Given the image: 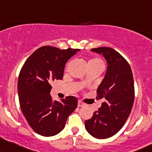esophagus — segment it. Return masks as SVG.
I'll return each instance as SVG.
<instances>
[{
  "mask_svg": "<svg viewBox=\"0 0 152 152\" xmlns=\"http://www.w3.org/2000/svg\"><path fill=\"white\" fill-rule=\"evenodd\" d=\"M85 105H86V104L82 103V102L80 101V100L78 102V107H83V106H85Z\"/></svg>",
  "mask_w": 152,
  "mask_h": 152,
  "instance_id": "obj_1",
  "label": "esophagus"
}]
</instances>
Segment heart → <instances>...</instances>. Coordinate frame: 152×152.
I'll return each instance as SVG.
<instances>
[{
    "label": "heart",
    "mask_w": 152,
    "mask_h": 152,
    "mask_svg": "<svg viewBox=\"0 0 152 152\" xmlns=\"http://www.w3.org/2000/svg\"><path fill=\"white\" fill-rule=\"evenodd\" d=\"M88 66H104L103 62L99 58H91L88 61Z\"/></svg>",
    "instance_id": "heart-1"
}]
</instances>
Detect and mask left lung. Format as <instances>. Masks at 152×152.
Masks as SVG:
<instances>
[{
	"label": "left lung",
	"instance_id": "left-lung-1",
	"mask_svg": "<svg viewBox=\"0 0 152 152\" xmlns=\"http://www.w3.org/2000/svg\"><path fill=\"white\" fill-rule=\"evenodd\" d=\"M102 54L107 64L103 80L97 89V98L105 102L89 120L85 121L88 132L95 138L107 139L125 125L134 99L132 72L128 62L120 53L110 47L91 49Z\"/></svg>",
	"mask_w": 152,
	"mask_h": 152
}]
</instances>
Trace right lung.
Wrapping results in <instances>:
<instances>
[{
    "label": "right lung",
    "instance_id": "1",
    "mask_svg": "<svg viewBox=\"0 0 152 152\" xmlns=\"http://www.w3.org/2000/svg\"><path fill=\"white\" fill-rule=\"evenodd\" d=\"M79 49L40 47L25 62L19 74L18 97L21 110L32 129L42 136L51 137L64 128L67 118L77 107L74 96L53 101L50 83L61 80L65 64Z\"/></svg>",
    "mask_w": 152,
    "mask_h": 152
}]
</instances>
